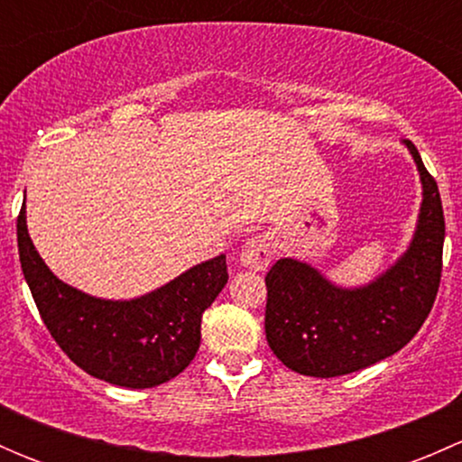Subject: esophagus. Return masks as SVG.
I'll list each match as a JSON object with an SVG mask.
<instances>
[{
  "label": "esophagus",
  "mask_w": 462,
  "mask_h": 462,
  "mask_svg": "<svg viewBox=\"0 0 462 462\" xmlns=\"http://www.w3.org/2000/svg\"><path fill=\"white\" fill-rule=\"evenodd\" d=\"M241 263L250 270H265L273 259V244L268 235H254L245 241L241 250Z\"/></svg>",
  "instance_id": "esophagus-1"
}]
</instances>
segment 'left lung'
<instances>
[{
	"label": "left lung",
	"mask_w": 462,
	"mask_h": 462,
	"mask_svg": "<svg viewBox=\"0 0 462 462\" xmlns=\"http://www.w3.org/2000/svg\"><path fill=\"white\" fill-rule=\"evenodd\" d=\"M422 179L411 248L380 279L342 291L310 265L279 259L265 274V339L279 362L310 377L366 369L407 346L430 318L442 273L445 214L436 179L407 141Z\"/></svg>",
	"instance_id": "obj_1"
}]
</instances>
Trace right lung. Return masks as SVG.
Segmentation results:
<instances>
[{"label": "right lung", "instance_id": "1", "mask_svg": "<svg viewBox=\"0 0 462 462\" xmlns=\"http://www.w3.org/2000/svg\"><path fill=\"white\" fill-rule=\"evenodd\" d=\"M22 273L51 337L88 375L149 389L188 369L201 344V318L227 283L226 257L194 265L152 295L105 301L60 282L37 254L17 217Z\"/></svg>", "mask_w": 462, "mask_h": 462}]
</instances>
